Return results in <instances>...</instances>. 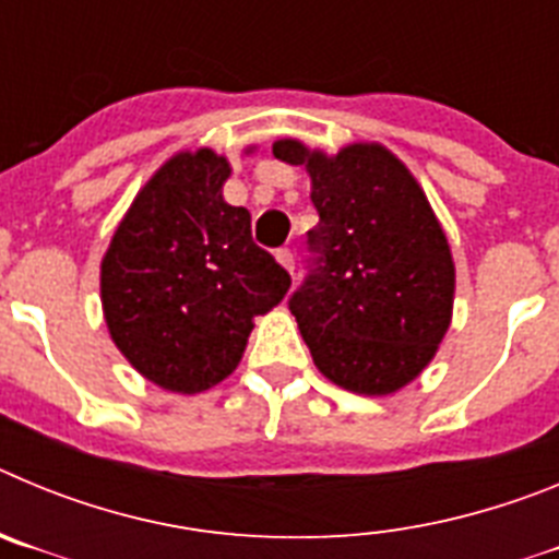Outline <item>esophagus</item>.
Returning a JSON list of instances; mask_svg holds the SVG:
<instances>
[{"mask_svg": "<svg viewBox=\"0 0 559 559\" xmlns=\"http://www.w3.org/2000/svg\"><path fill=\"white\" fill-rule=\"evenodd\" d=\"M276 260H280V265H283V269H288L290 274H294V269H296L294 251H290V249H276Z\"/></svg>", "mask_w": 559, "mask_h": 559, "instance_id": "obj_1", "label": "esophagus"}]
</instances>
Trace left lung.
<instances>
[{"instance_id": "left-lung-1", "label": "left lung", "mask_w": 559, "mask_h": 559, "mask_svg": "<svg viewBox=\"0 0 559 559\" xmlns=\"http://www.w3.org/2000/svg\"><path fill=\"white\" fill-rule=\"evenodd\" d=\"M274 156L310 173L319 212L310 271L288 299L313 364L355 394L397 392L451 328L456 271L426 192L374 142L328 156L280 140Z\"/></svg>"}]
</instances>
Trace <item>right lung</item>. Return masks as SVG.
Segmentation results:
<instances>
[{"mask_svg": "<svg viewBox=\"0 0 559 559\" xmlns=\"http://www.w3.org/2000/svg\"><path fill=\"white\" fill-rule=\"evenodd\" d=\"M229 173L210 147L176 153L133 199L103 257L108 333L167 392H204L235 372L254 316L290 288L288 271L251 240L249 210L224 201Z\"/></svg>", "mask_w": 559, "mask_h": 559, "instance_id": "1", "label": "right lung"}]
</instances>
